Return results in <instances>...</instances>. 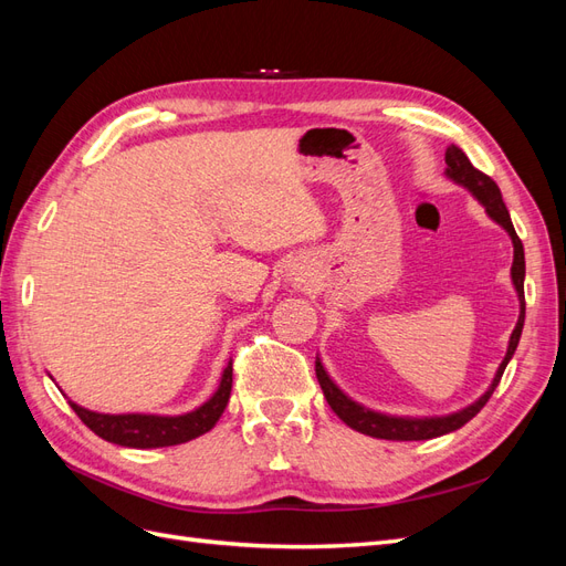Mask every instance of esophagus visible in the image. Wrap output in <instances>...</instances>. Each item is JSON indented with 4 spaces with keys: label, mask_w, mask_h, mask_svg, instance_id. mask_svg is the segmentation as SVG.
<instances>
[{
    "label": "esophagus",
    "mask_w": 566,
    "mask_h": 566,
    "mask_svg": "<svg viewBox=\"0 0 566 566\" xmlns=\"http://www.w3.org/2000/svg\"><path fill=\"white\" fill-rule=\"evenodd\" d=\"M306 276H310V271H306L304 266H293V269H290V273H287V281L293 283V285H300V283L306 281Z\"/></svg>",
    "instance_id": "1"
}]
</instances>
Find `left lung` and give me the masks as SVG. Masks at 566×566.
Segmentation results:
<instances>
[{"label": "left lung", "mask_w": 566, "mask_h": 566, "mask_svg": "<svg viewBox=\"0 0 566 566\" xmlns=\"http://www.w3.org/2000/svg\"><path fill=\"white\" fill-rule=\"evenodd\" d=\"M443 175H447V179H451L453 184L465 188V191H470L472 198L479 200V205H482V208L486 210V214L495 221V224L505 229V233L510 235V241H512L510 279H512V285H515V293H517V300H520V318H517L515 331H512V335H510L507 352L503 356L499 370H495L489 389L476 401H472L470 406L460 408V410H455V413H449V416H422V418L389 416V413H380V410H373L364 403H358L349 397L347 391H342L337 387V382L331 378L328 370H325L321 356L316 354V378H318V385L323 389L325 401L331 403V408L335 410V416L345 424H349L352 430L368 434V437H375V439L422 441V439H434V437L460 430L462 424L470 422L479 413V410L486 406L493 389L499 387V382L503 378V370L510 364V358L515 356V349H517L520 337H522L524 312H526V304H524V273H526L524 245L515 233V227H512V219H510V212H507L505 202H503L501 188L495 186V181L491 177H486L484 172H479V169L470 163L465 153H462V148H458L453 144L447 148V172H443Z\"/></svg>", "instance_id": "left-lung-1"}]
</instances>
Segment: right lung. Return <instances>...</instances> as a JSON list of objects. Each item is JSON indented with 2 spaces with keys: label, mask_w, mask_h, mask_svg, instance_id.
Returning a JSON list of instances; mask_svg holds the SVG:
<instances>
[{
  "label": "right lung",
  "mask_w": 566,
  "mask_h": 566,
  "mask_svg": "<svg viewBox=\"0 0 566 566\" xmlns=\"http://www.w3.org/2000/svg\"><path fill=\"white\" fill-rule=\"evenodd\" d=\"M231 385H233V366L229 361L224 370H221V378L212 397L181 416L98 413V410H90L75 401H67V403H71L77 418L101 439L127 449H163V447H177V443H186L205 432H210L229 403Z\"/></svg>",
  "instance_id": "right-lung-1"
}]
</instances>
